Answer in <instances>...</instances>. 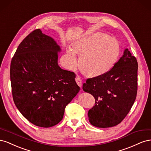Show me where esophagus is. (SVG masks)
Here are the masks:
<instances>
[{
  "label": "esophagus",
  "instance_id": "esophagus-1",
  "mask_svg": "<svg viewBox=\"0 0 151 151\" xmlns=\"http://www.w3.org/2000/svg\"><path fill=\"white\" fill-rule=\"evenodd\" d=\"M76 81L77 85H78L80 87V88H81L82 84H83V81H82V80L79 78V77H77V78L76 79Z\"/></svg>",
  "mask_w": 151,
  "mask_h": 151
}]
</instances>
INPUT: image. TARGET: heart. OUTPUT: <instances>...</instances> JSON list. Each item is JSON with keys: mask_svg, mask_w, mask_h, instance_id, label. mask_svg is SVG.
I'll use <instances>...</instances> for the list:
<instances>
[{"mask_svg": "<svg viewBox=\"0 0 151 151\" xmlns=\"http://www.w3.org/2000/svg\"><path fill=\"white\" fill-rule=\"evenodd\" d=\"M74 53L80 55L79 67L84 73L96 76L108 72L115 64L120 53L118 40L103 33H94L77 41L63 56V65L73 69L77 65Z\"/></svg>", "mask_w": 151, "mask_h": 151, "instance_id": "b5f03b06", "label": "heart"}]
</instances>
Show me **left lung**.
I'll list each match as a JSON object with an SVG mask.
<instances>
[{
  "label": "left lung",
  "instance_id": "left-lung-1",
  "mask_svg": "<svg viewBox=\"0 0 151 151\" xmlns=\"http://www.w3.org/2000/svg\"><path fill=\"white\" fill-rule=\"evenodd\" d=\"M138 63L128 48L111 69L88 79L83 89L92 94L95 105L88 111L91 125L99 128L116 126L133 106L137 93Z\"/></svg>",
  "mask_w": 151,
  "mask_h": 151
}]
</instances>
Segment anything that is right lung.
Instances as JSON below:
<instances>
[{
    "label": "right lung",
    "mask_w": 151,
    "mask_h": 151,
    "mask_svg": "<svg viewBox=\"0 0 151 151\" xmlns=\"http://www.w3.org/2000/svg\"><path fill=\"white\" fill-rule=\"evenodd\" d=\"M60 50L55 41L37 29L22 41L12 58L14 102L23 116L38 127L58 124L80 90L74 72L58 65Z\"/></svg>",
    "instance_id": "obj_1"
}]
</instances>
